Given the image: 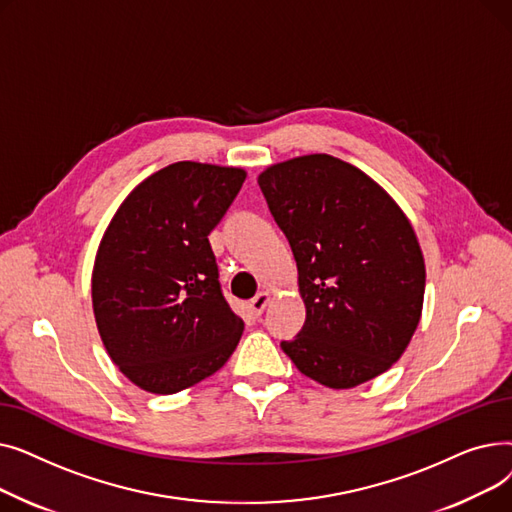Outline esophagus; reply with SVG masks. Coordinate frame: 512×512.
<instances>
[{"instance_id": "esophagus-1", "label": "esophagus", "mask_w": 512, "mask_h": 512, "mask_svg": "<svg viewBox=\"0 0 512 512\" xmlns=\"http://www.w3.org/2000/svg\"><path fill=\"white\" fill-rule=\"evenodd\" d=\"M267 303H270V294H267V292H259V294H255V297L249 301V309H251L253 315H261L263 309L267 307Z\"/></svg>"}]
</instances>
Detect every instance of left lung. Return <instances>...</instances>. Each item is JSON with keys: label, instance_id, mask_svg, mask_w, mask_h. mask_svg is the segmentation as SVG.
Masks as SVG:
<instances>
[{"label": "left lung", "instance_id": "left-lung-1", "mask_svg": "<svg viewBox=\"0 0 512 512\" xmlns=\"http://www.w3.org/2000/svg\"><path fill=\"white\" fill-rule=\"evenodd\" d=\"M257 182L307 307L282 351L334 390L373 380L405 353L421 317L425 265L407 215L378 182L326 153L270 166Z\"/></svg>", "mask_w": 512, "mask_h": 512}]
</instances>
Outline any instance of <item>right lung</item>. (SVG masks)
Masks as SVG:
<instances>
[{"instance_id": "1", "label": "right lung", "mask_w": 512, "mask_h": 512, "mask_svg": "<svg viewBox=\"0 0 512 512\" xmlns=\"http://www.w3.org/2000/svg\"><path fill=\"white\" fill-rule=\"evenodd\" d=\"M247 174L178 161L143 180L107 226L93 267V311L107 355L153 394L218 371L245 330L230 309L209 232Z\"/></svg>"}]
</instances>
